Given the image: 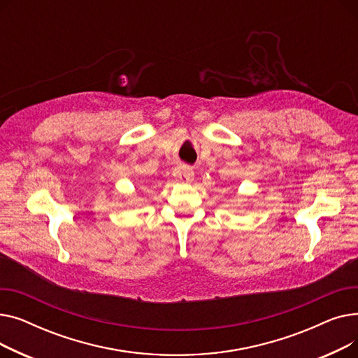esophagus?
<instances>
[{"label":"esophagus","instance_id":"esophagus-1","mask_svg":"<svg viewBox=\"0 0 358 358\" xmlns=\"http://www.w3.org/2000/svg\"><path fill=\"white\" fill-rule=\"evenodd\" d=\"M174 177L176 180L181 181V182H189L194 178V171L187 165H180L174 169Z\"/></svg>","mask_w":358,"mask_h":358}]
</instances>
